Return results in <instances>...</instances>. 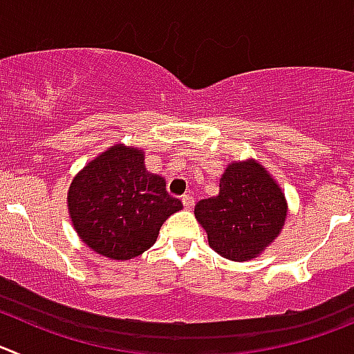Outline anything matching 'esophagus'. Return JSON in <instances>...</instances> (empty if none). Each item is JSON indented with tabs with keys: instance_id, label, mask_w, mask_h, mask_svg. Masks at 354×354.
Here are the masks:
<instances>
[{
	"instance_id": "esophagus-1",
	"label": "esophagus",
	"mask_w": 354,
	"mask_h": 354,
	"mask_svg": "<svg viewBox=\"0 0 354 354\" xmlns=\"http://www.w3.org/2000/svg\"><path fill=\"white\" fill-rule=\"evenodd\" d=\"M181 203H183L185 209H192L194 204H196V201H194V197L190 196V194H187V196H183V199H181Z\"/></svg>"
}]
</instances>
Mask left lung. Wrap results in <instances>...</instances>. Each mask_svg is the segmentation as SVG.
Masks as SVG:
<instances>
[{"label": "left lung", "instance_id": "1", "mask_svg": "<svg viewBox=\"0 0 354 354\" xmlns=\"http://www.w3.org/2000/svg\"><path fill=\"white\" fill-rule=\"evenodd\" d=\"M286 197L255 158L230 162L220 178L218 196L196 204L197 222L218 255L248 262L274 243L286 220Z\"/></svg>", "mask_w": 354, "mask_h": 354}]
</instances>
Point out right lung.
<instances>
[{
	"mask_svg": "<svg viewBox=\"0 0 354 354\" xmlns=\"http://www.w3.org/2000/svg\"><path fill=\"white\" fill-rule=\"evenodd\" d=\"M181 207L166 180L147 171L145 151L122 143L92 158L68 190L78 237L97 255L120 262L153 246L162 223Z\"/></svg>",
	"mask_w": 354,
	"mask_h": 354,
	"instance_id": "right-lung-1",
	"label": "right lung"
}]
</instances>
